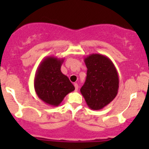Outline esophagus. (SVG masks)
Listing matches in <instances>:
<instances>
[{
	"instance_id": "obj_1",
	"label": "esophagus",
	"mask_w": 149,
	"mask_h": 149,
	"mask_svg": "<svg viewBox=\"0 0 149 149\" xmlns=\"http://www.w3.org/2000/svg\"><path fill=\"white\" fill-rule=\"evenodd\" d=\"M74 86H75V90L77 91L78 89H79V86H78L77 84H74Z\"/></svg>"
}]
</instances>
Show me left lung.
<instances>
[{"instance_id": "left-lung-1", "label": "left lung", "mask_w": 149, "mask_h": 149, "mask_svg": "<svg viewBox=\"0 0 149 149\" xmlns=\"http://www.w3.org/2000/svg\"><path fill=\"white\" fill-rule=\"evenodd\" d=\"M84 63L87 76L81 93L90 109L99 110L109 104L118 94V71L112 61L101 54L88 55Z\"/></svg>"}]
</instances>
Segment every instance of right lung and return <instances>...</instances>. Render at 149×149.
Here are the masks:
<instances>
[{
	"instance_id": "right-lung-1",
	"label": "right lung",
	"mask_w": 149,
	"mask_h": 149,
	"mask_svg": "<svg viewBox=\"0 0 149 149\" xmlns=\"http://www.w3.org/2000/svg\"><path fill=\"white\" fill-rule=\"evenodd\" d=\"M64 58L48 56L40 63L34 76V86L39 98L48 105L57 107L75 87L61 72Z\"/></svg>"
}]
</instances>
